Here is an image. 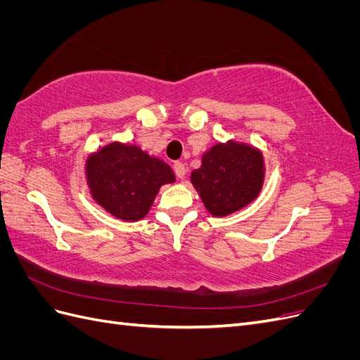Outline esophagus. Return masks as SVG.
I'll return each instance as SVG.
<instances>
[{"label":"esophagus","mask_w":360,"mask_h":360,"mask_svg":"<svg viewBox=\"0 0 360 360\" xmlns=\"http://www.w3.org/2000/svg\"><path fill=\"white\" fill-rule=\"evenodd\" d=\"M174 172H176V176L179 179H184V176H186V168H184V163L183 162H174Z\"/></svg>","instance_id":"esophagus-1"}]
</instances>
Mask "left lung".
Segmentation results:
<instances>
[{
	"instance_id": "1",
	"label": "left lung",
	"mask_w": 360,
	"mask_h": 360,
	"mask_svg": "<svg viewBox=\"0 0 360 360\" xmlns=\"http://www.w3.org/2000/svg\"><path fill=\"white\" fill-rule=\"evenodd\" d=\"M191 181L207 212L228 216L259 195L264 183L263 153L236 141L217 143L202 155L201 167L192 171Z\"/></svg>"
}]
</instances>
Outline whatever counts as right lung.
I'll use <instances>...</instances> for the list:
<instances>
[{
    "instance_id": "add662e5",
    "label": "right lung",
    "mask_w": 360,
    "mask_h": 360,
    "mask_svg": "<svg viewBox=\"0 0 360 360\" xmlns=\"http://www.w3.org/2000/svg\"><path fill=\"white\" fill-rule=\"evenodd\" d=\"M85 176L93 200L126 222L143 219L160 186L176 181L168 163L122 143H111L90 155Z\"/></svg>"
}]
</instances>
